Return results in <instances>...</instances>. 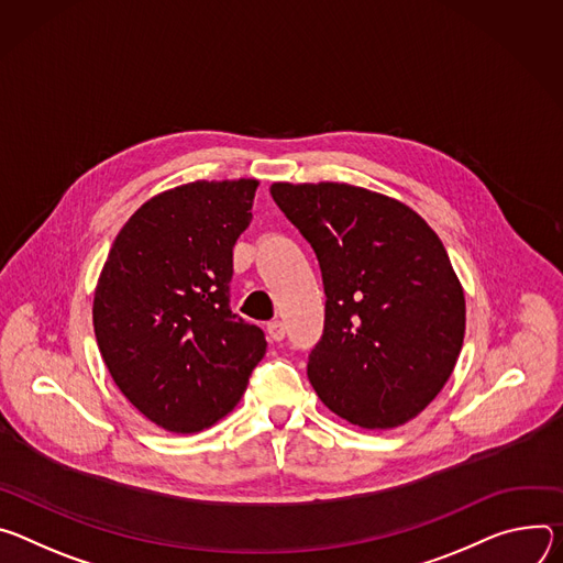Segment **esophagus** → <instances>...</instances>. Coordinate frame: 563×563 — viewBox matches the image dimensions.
<instances>
[{
  "mask_svg": "<svg viewBox=\"0 0 563 563\" xmlns=\"http://www.w3.org/2000/svg\"><path fill=\"white\" fill-rule=\"evenodd\" d=\"M266 331H268V338H271L273 342H282V340H284V335H286V331H284V324H282V322H271V324L266 327Z\"/></svg>",
  "mask_w": 563,
  "mask_h": 563,
  "instance_id": "1",
  "label": "esophagus"
}]
</instances>
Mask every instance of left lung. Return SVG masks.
Returning a JSON list of instances; mask_svg holds the SVG:
<instances>
[{
  "label": "left lung",
  "mask_w": 563,
  "mask_h": 563,
  "mask_svg": "<svg viewBox=\"0 0 563 563\" xmlns=\"http://www.w3.org/2000/svg\"><path fill=\"white\" fill-rule=\"evenodd\" d=\"M286 219L316 250L327 306L308 355L320 400L362 429L416 418L450 380L465 295L448 250L411 208L344 183H273Z\"/></svg>",
  "instance_id": "left-lung-1"
}]
</instances>
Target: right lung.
<instances>
[{"mask_svg":"<svg viewBox=\"0 0 563 563\" xmlns=\"http://www.w3.org/2000/svg\"><path fill=\"white\" fill-rule=\"evenodd\" d=\"M257 185L197 180L150 199L100 273V355L122 396L167 431H201L232 411L266 353L264 331L230 308L232 247Z\"/></svg>","mask_w":563,"mask_h":563,"instance_id":"add662e5","label":"right lung"}]
</instances>
